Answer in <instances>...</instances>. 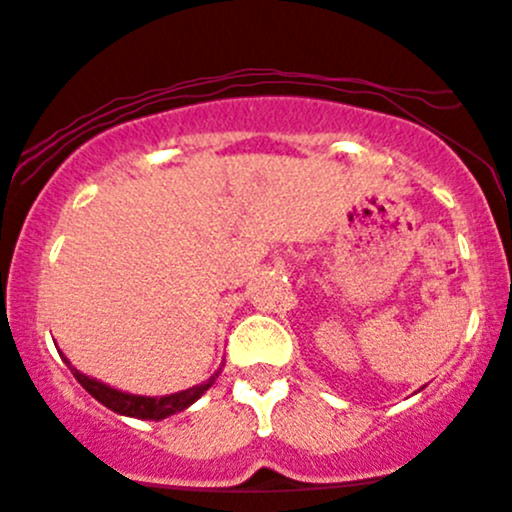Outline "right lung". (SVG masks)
Instances as JSON below:
<instances>
[{
  "label": "right lung",
  "mask_w": 512,
  "mask_h": 512,
  "mask_svg": "<svg viewBox=\"0 0 512 512\" xmlns=\"http://www.w3.org/2000/svg\"><path fill=\"white\" fill-rule=\"evenodd\" d=\"M60 357H63V362L70 367V372L75 374V379L80 381L82 389L87 391L89 396L97 398L101 406H106L109 411H114L119 415H128V418H138V420H165L174 413L187 411L192 403L199 401V398L204 396V393L209 391L213 384H216V379L223 372V364H221L216 374H211L204 384H196V386H192V389L167 393V396H138V393L114 389V386L104 384V381L94 379V376L82 374L80 369L72 367L70 359H67L63 352H60Z\"/></svg>",
  "instance_id": "right-lung-1"
}]
</instances>
